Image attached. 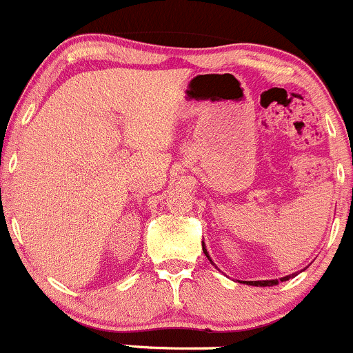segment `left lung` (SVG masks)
Returning a JSON list of instances; mask_svg holds the SVG:
<instances>
[{
	"instance_id": "left-lung-1",
	"label": "left lung",
	"mask_w": 353,
	"mask_h": 353,
	"mask_svg": "<svg viewBox=\"0 0 353 353\" xmlns=\"http://www.w3.org/2000/svg\"><path fill=\"white\" fill-rule=\"evenodd\" d=\"M202 250H204L205 257H208V259L211 261V257H209V254H208V249H205V245H204V243H202ZM211 264H212V266H214V263H212V261H211ZM214 268H216V266H214ZM294 276H296V273H292V274H288V276H283V278H280V280H261V281H247V283H249V285H252V287H273V285H278V283H280V281H287V280H290V278H294Z\"/></svg>"
}]
</instances>
